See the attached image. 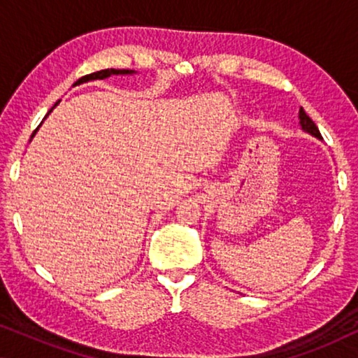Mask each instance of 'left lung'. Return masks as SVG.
I'll use <instances>...</instances> for the list:
<instances>
[{
  "label": "left lung",
  "mask_w": 358,
  "mask_h": 358,
  "mask_svg": "<svg viewBox=\"0 0 358 358\" xmlns=\"http://www.w3.org/2000/svg\"><path fill=\"white\" fill-rule=\"evenodd\" d=\"M300 124H301V129L308 131V134L315 135V136H317V138H322L320 130H317L316 124L310 119V115H306V112L303 110V107L300 109Z\"/></svg>",
  "instance_id": "left-lung-1"
}]
</instances>
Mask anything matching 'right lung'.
Segmentation results:
<instances>
[{
    "mask_svg": "<svg viewBox=\"0 0 358 358\" xmlns=\"http://www.w3.org/2000/svg\"><path fill=\"white\" fill-rule=\"evenodd\" d=\"M129 73H134L131 70H114V68H107V70H101V71H96V73H91V75H86V76H83V78H80V80H78L75 85H81V83H86V81H94V80H104V78H107V76H110V75H129ZM57 106V104H55ZM53 109V107H52ZM52 109L48 110V114H50L52 112ZM47 114V115H48ZM45 115V117H47ZM37 131V129L34 130V134H36ZM34 134H32V136H34Z\"/></svg>",
    "mask_w": 358,
    "mask_h": 358,
    "instance_id": "add662e5",
    "label": "right lung"
}]
</instances>
